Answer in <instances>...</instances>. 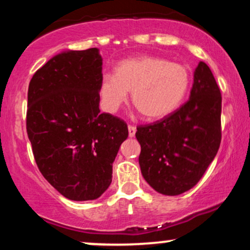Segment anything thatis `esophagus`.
<instances>
[{
	"instance_id": "esophagus-1",
	"label": "esophagus",
	"mask_w": 250,
	"mask_h": 250,
	"mask_svg": "<svg viewBox=\"0 0 250 250\" xmlns=\"http://www.w3.org/2000/svg\"><path fill=\"white\" fill-rule=\"evenodd\" d=\"M128 131H129V137H134L135 133H136V128H135L134 125H129Z\"/></svg>"
}]
</instances>
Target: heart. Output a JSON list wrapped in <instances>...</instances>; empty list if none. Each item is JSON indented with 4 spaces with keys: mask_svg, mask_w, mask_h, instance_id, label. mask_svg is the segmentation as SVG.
I'll return each instance as SVG.
<instances>
[{
    "mask_svg": "<svg viewBox=\"0 0 250 250\" xmlns=\"http://www.w3.org/2000/svg\"><path fill=\"white\" fill-rule=\"evenodd\" d=\"M190 84L185 65L156 56L123 60L114 75H104L99 93L102 108L116 113L131 93L133 105L147 120H160L174 113L182 103Z\"/></svg>",
    "mask_w": 250,
    "mask_h": 250,
    "instance_id": "obj_1",
    "label": "heart"
}]
</instances>
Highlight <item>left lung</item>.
<instances>
[{"mask_svg":"<svg viewBox=\"0 0 250 250\" xmlns=\"http://www.w3.org/2000/svg\"><path fill=\"white\" fill-rule=\"evenodd\" d=\"M221 103L213 73L200 62L188 101L161 121L137 127L142 176L157 193L180 195L203 176L221 143Z\"/></svg>","mask_w":250,"mask_h":250,"instance_id":"obj_1","label":"left lung"}]
</instances>
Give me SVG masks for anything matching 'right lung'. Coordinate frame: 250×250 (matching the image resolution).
I'll use <instances>...</instances> for the list:
<instances>
[{
  "label": "right lung",
  "mask_w": 250,
  "mask_h": 250,
  "mask_svg": "<svg viewBox=\"0 0 250 250\" xmlns=\"http://www.w3.org/2000/svg\"><path fill=\"white\" fill-rule=\"evenodd\" d=\"M102 57L97 48L64 50L34 74L27 133L37 167L67 199L96 200L111 183L128 137L125 121L100 113Z\"/></svg>",
  "instance_id": "right-lung-1"
}]
</instances>
